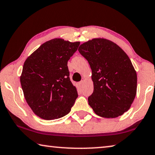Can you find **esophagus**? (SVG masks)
<instances>
[{
    "label": "esophagus",
    "mask_w": 155,
    "mask_h": 155,
    "mask_svg": "<svg viewBox=\"0 0 155 155\" xmlns=\"http://www.w3.org/2000/svg\"><path fill=\"white\" fill-rule=\"evenodd\" d=\"M78 86H79V87L81 88L83 87V81H81L80 82H78Z\"/></svg>",
    "instance_id": "esophagus-1"
}]
</instances>
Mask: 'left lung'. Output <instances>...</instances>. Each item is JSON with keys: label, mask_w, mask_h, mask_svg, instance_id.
Wrapping results in <instances>:
<instances>
[{"label": "left lung", "mask_w": 155, "mask_h": 155, "mask_svg": "<svg viewBox=\"0 0 155 155\" xmlns=\"http://www.w3.org/2000/svg\"><path fill=\"white\" fill-rule=\"evenodd\" d=\"M78 51L90 65L94 91L88 103L100 117L115 118L129 110L137 93V77L128 56L117 44L94 38Z\"/></svg>", "instance_id": "8db88e82"}]
</instances>
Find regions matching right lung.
Returning a JSON list of instances; mask_svg holds the SVG:
<instances>
[{"instance_id":"right-lung-1","label":"right lung","mask_w":155,"mask_h":155,"mask_svg":"<svg viewBox=\"0 0 155 155\" xmlns=\"http://www.w3.org/2000/svg\"><path fill=\"white\" fill-rule=\"evenodd\" d=\"M79 45L80 42L52 39L25 61L21 87L29 106L39 117L54 120L70 112L78 93L70 81L68 61Z\"/></svg>"}]
</instances>
